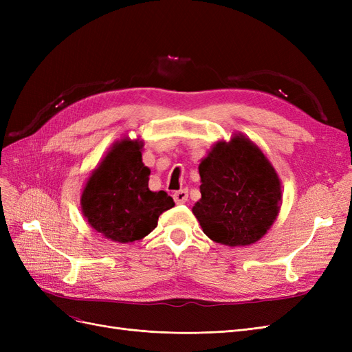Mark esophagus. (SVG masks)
Returning <instances> with one entry per match:
<instances>
[{"label": "esophagus", "instance_id": "esophagus-1", "mask_svg": "<svg viewBox=\"0 0 352 352\" xmlns=\"http://www.w3.org/2000/svg\"><path fill=\"white\" fill-rule=\"evenodd\" d=\"M173 199L176 204H185V202L188 201V190L186 189L176 190V192L173 194Z\"/></svg>", "mask_w": 352, "mask_h": 352}]
</instances>
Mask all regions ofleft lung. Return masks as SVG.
<instances>
[{
    "instance_id": "obj_1",
    "label": "left lung",
    "mask_w": 352,
    "mask_h": 352,
    "mask_svg": "<svg viewBox=\"0 0 352 352\" xmlns=\"http://www.w3.org/2000/svg\"><path fill=\"white\" fill-rule=\"evenodd\" d=\"M201 199L192 207L214 242L241 247L261 239L279 214L280 180L260 148L243 135L220 141L199 163Z\"/></svg>"
}]
</instances>
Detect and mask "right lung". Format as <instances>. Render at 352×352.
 <instances>
[{
  "label": "right lung",
  "mask_w": 352,
  "mask_h": 352,
  "mask_svg": "<svg viewBox=\"0 0 352 352\" xmlns=\"http://www.w3.org/2000/svg\"><path fill=\"white\" fill-rule=\"evenodd\" d=\"M142 146L140 140L117 141L83 188V216L92 229L114 242L145 238L157 228L160 214L175 206L164 190L148 188L151 170L142 163Z\"/></svg>",
  "instance_id": "obj_1"
}]
</instances>
